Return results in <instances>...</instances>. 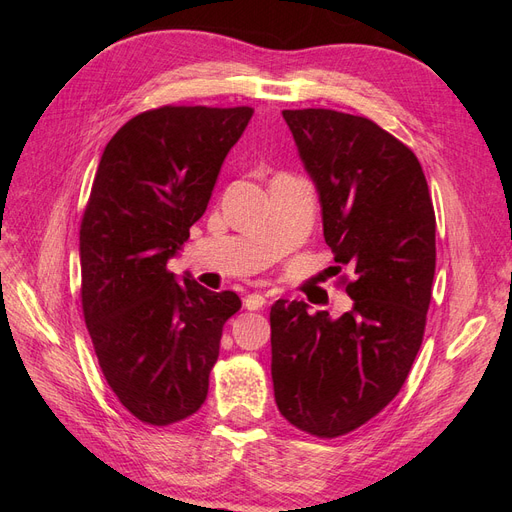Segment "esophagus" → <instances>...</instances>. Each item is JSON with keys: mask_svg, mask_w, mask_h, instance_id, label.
I'll list each match as a JSON object with an SVG mask.
<instances>
[{"mask_svg": "<svg viewBox=\"0 0 512 512\" xmlns=\"http://www.w3.org/2000/svg\"><path fill=\"white\" fill-rule=\"evenodd\" d=\"M265 303H267V299L262 297L260 292L247 294V297L243 299V307H245V309H250V312H254V309H262V307H265Z\"/></svg>", "mask_w": 512, "mask_h": 512, "instance_id": "34e87169", "label": "esophagus"}]
</instances>
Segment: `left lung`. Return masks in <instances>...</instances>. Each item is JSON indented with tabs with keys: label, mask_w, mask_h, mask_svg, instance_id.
<instances>
[{
	"label": "left lung",
	"mask_w": 512,
	"mask_h": 512,
	"mask_svg": "<svg viewBox=\"0 0 512 512\" xmlns=\"http://www.w3.org/2000/svg\"><path fill=\"white\" fill-rule=\"evenodd\" d=\"M322 207L324 241L354 269L352 309L271 307V376L282 416L318 438L374 418L421 348L436 273V213L414 153L374 121L303 108L282 113Z\"/></svg>",
	"instance_id": "8db88e82"
}]
</instances>
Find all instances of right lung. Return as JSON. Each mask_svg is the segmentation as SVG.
Returning a JSON list of instances; mask_svg holds the SVG:
<instances>
[{"instance_id": "obj_1", "label": "right lung", "mask_w": 512, "mask_h": 512, "mask_svg": "<svg viewBox=\"0 0 512 512\" xmlns=\"http://www.w3.org/2000/svg\"><path fill=\"white\" fill-rule=\"evenodd\" d=\"M250 106H162L108 141L81 222V299L102 374L138 421L170 425L205 404L235 292L166 269L203 218Z\"/></svg>"}]
</instances>
